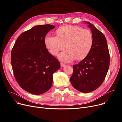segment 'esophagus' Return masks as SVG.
Returning a JSON list of instances; mask_svg holds the SVG:
<instances>
[{"label": "esophagus", "mask_w": 122, "mask_h": 122, "mask_svg": "<svg viewBox=\"0 0 122 122\" xmlns=\"http://www.w3.org/2000/svg\"><path fill=\"white\" fill-rule=\"evenodd\" d=\"M61 67H65V66H66L65 64H64L63 63H61Z\"/></svg>", "instance_id": "1"}]
</instances>
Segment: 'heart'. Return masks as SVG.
I'll use <instances>...</instances> for the list:
<instances>
[{
  "mask_svg": "<svg viewBox=\"0 0 122 122\" xmlns=\"http://www.w3.org/2000/svg\"><path fill=\"white\" fill-rule=\"evenodd\" d=\"M56 36H47L45 40L46 47L53 55H57L65 48L67 50L61 53L58 58L62 61L69 62L76 59L86 58L93 47L94 38L92 32L77 26H62L56 31Z\"/></svg>",
  "mask_w": 122,
  "mask_h": 122,
  "instance_id": "b5f03b06",
  "label": "heart"
}]
</instances>
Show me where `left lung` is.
I'll return each mask as SVG.
<instances>
[{"label":"left lung","mask_w":122,"mask_h":122,"mask_svg":"<svg viewBox=\"0 0 122 122\" xmlns=\"http://www.w3.org/2000/svg\"><path fill=\"white\" fill-rule=\"evenodd\" d=\"M94 38L90 53L78 64L73 65L70 81L75 89L82 93H90L98 88L104 81L109 67V53L105 36L88 22Z\"/></svg>","instance_id":"1"}]
</instances>
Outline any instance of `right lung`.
<instances>
[{
  "label": "right lung",
  "instance_id": "add662e5",
  "mask_svg": "<svg viewBox=\"0 0 122 122\" xmlns=\"http://www.w3.org/2000/svg\"><path fill=\"white\" fill-rule=\"evenodd\" d=\"M53 25H36L21 34L12 50L11 63L19 86L29 93L41 95L52 86L53 74L61 64L46 48L45 38Z\"/></svg>",
  "mask_w": 122,
  "mask_h": 122
}]
</instances>
